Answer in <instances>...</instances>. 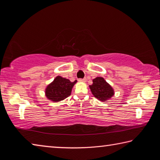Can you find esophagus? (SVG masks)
Instances as JSON below:
<instances>
[{
    "label": "esophagus",
    "mask_w": 160,
    "mask_h": 160,
    "mask_svg": "<svg viewBox=\"0 0 160 160\" xmlns=\"http://www.w3.org/2000/svg\"><path fill=\"white\" fill-rule=\"evenodd\" d=\"M78 81H79V82H86V79H85V78H84V79H79V80H78Z\"/></svg>",
    "instance_id": "obj_1"
}]
</instances>
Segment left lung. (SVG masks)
Returning a JSON list of instances; mask_svg holds the SVG:
<instances>
[{"label":"left lung","mask_w":160,"mask_h":160,"mask_svg":"<svg viewBox=\"0 0 160 160\" xmlns=\"http://www.w3.org/2000/svg\"><path fill=\"white\" fill-rule=\"evenodd\" d=\"M90 85V90L94 97L101 102H106L114 95V90L102 77H97Z\"/></svg>","instance_id":"obj_1"}]
</instances>
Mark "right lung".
I'll return each mask as SVG.
<instances>
[{"label": "right lung", "instance_id": "1", "mask_svg": "<svg viewBox=\"0 0 160 160\" xmlns=\"http://www.w3.org/2000/svg\"><path fill=\"white\" fill-rule=\"evenodd\" d=\"M76 82L77 80L70 82L68 79L58 75L46 88L45 95L51 102H61L70 95L72 89Z\"/></svg>", "mask_w": 160, "mask_h": 160}]
</instances>
